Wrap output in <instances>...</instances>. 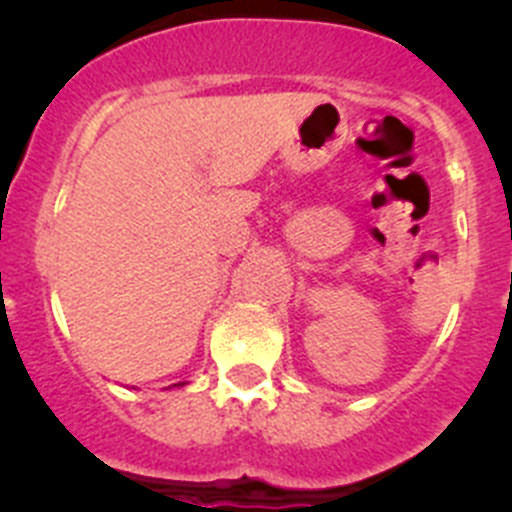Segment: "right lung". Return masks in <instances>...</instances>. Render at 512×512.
I'll use <instances>...</instances> for the list:
<instances>
[{
  "label": "right lung",
  "instance_id": "obj_1",
  "mask_svg": "<svg viewBox=\"0 0 512 512\" xmlns=\"http://www.w3.org/2000/svg\"><path fill=\"white\" fill-rule=\"evenodd\" d=\"M173 386H183V384H173Z\"/></svg>",
  "mask_w": 512,
  "mask_h": 512
}]
</instances>
